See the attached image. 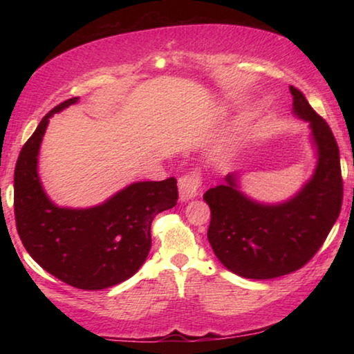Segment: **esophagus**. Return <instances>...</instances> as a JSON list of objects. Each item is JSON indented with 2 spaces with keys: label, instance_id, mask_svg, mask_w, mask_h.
I'll use <instances>...</instances> for the list:
<instances>
[{
  "label": "esophagus",
  "instance_id": "obj_1",
  "mask_svg": "<svg viewBox=\"0 0 354 354\" xmlns=\"http://www.w3.org/2000/svg\"><path fill=\"white\" fill-rule=\"evenodd\" d=\"M178 189H179V200H181V203L195 198V196L198 195V189H200L198 173L190 171L189 175H184L179 178Z\"/></svg>",
  "mask_w": 354,
  "mask_h": 354
}]
</instances>
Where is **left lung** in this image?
<instances>
[{
    "instance_id": "8db88e82",
    "label": "left lung",
    "mask_w": 354,
    "mask_h": 354,
    "mask_svg": "<svg viewBox=\"0 0 354 354\" xmlns=\"http://www.w3.org/2000/svg\"><path fill=\"white\" fill-rule=\"evenodd\" d=\"M289 88L292 113L309 124L317 159L308 181L287 200L263 203L242 190V173H231L203 196L211 207L207 241L214 254L242 278L272 279L301 268L325 242L342 207L333 131L298 88Z\"/></svg>"
}]
</instances>
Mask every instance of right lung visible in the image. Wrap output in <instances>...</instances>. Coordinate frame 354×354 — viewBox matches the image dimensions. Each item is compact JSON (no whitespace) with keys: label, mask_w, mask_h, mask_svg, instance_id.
I'll use <instances>...</instances> for the list:
<instances>
[{"label":"right lung","mask_w":354,"mask_h":354,"mask_svg":"<svg viewBox=\"0 0 354 354\" xmlns=\"http://www.w3.org/2000/svg\"><path fill=\"white\" fill-rule=\"evenodd\" d=\"M80 97L41 118L21 148L14 175L17 231L39 266L77 289L101 290L123 283L143 266L151 248V221L175 207L176 179L137 181L91 207L59 206L39 176V153L50 118Z\"/></svg>","instance_id":"1"}]
</instances>
